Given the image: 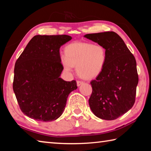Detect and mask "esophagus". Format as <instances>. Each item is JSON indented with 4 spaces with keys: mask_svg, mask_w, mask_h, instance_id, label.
Masks as SVG:
<instances>
[{
    "mask_svg": "<svg viewBox=\"0 0 151 151\" xmlns=\"http://www.w3.org/2000/svg\"><path fill=\"white\" fill-rule=\"evenodd\" d=\"M83 83H84L83 81H76V84H77V86H81Z\"/></svg>",
    "mask_w": 151,
    "mask_h": 151,
    "instance_id": "obj_1",
    "label": "esophagus"
}]
</instances>
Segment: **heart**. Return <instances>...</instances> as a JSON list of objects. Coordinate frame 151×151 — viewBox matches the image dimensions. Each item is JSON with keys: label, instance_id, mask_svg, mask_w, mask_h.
Segmentation results:
<instances>
[{"label": "heart", "instance_id": "b5f03b06", "mask_svg": "<svg viewBox=\"0 0 151 151\" xmlns=\"http://www.w3.org/2000/svg\"><path fill=\"white\" fill-rule=\"evenodd\" d=\"M64 51L65 56L60 58L64 70L71 73L76 66L77 74L84 79L98 76L106 62V48L101 45L76 42L68 45Z\"/></svg>", "mask_w": 151, "mask_h": 151}]
</instances>
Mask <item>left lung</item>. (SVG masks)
Here are the masks:
<instances>
[{"label":"left lung","instance_id":"1","mask_svg":"<svg viewBox=\"0 0 151 151\" xmlns=\"http://www.w3.org/2000/svg\"><path fill=\"white\" fill-rule=\"evenodd\" d=\"M106 48L105 66L95 80L88 100L94 115L101 119L114 120L134 105L139 76L137 62L121 37L114 32L84 36Z\"/></svg>","mask_w":151,"mask_h":151}]
</instances>
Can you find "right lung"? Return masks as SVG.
<instances>
[{
    "mask_svg": "<svg viewBox=\"0 0 151 151\" xmlns=\"http://www.w3.org/2000/svg\"><path fill=\"white\" fill-rule=\"evenodd\" d=\"M72 39L68 35H36L16 61L13 91L25 115L38 121L57 119L65 109L76 82L60 77L63 70L60 48Z\"/></svg>",
    "mask_w": 151,
    "mask_h": 151,
    "instance_id": "1",
    "label": "right lung"
}]
</instances>
